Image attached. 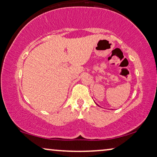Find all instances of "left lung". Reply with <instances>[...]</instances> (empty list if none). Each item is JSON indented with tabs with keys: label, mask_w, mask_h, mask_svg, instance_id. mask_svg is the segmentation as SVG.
<instances>
[{
	"label": "left lung",
	"mask_w": 157,
	"mask_h": 157,
	"mask_svg": "<svg viewBox=\"0 0 157 157\" xmlns=\"http://www.w3.org/2000/svg\"><path fill=\"white\" fill-rule=\"evenodd\" d=\"M96 104H97V103H96ZM97 105H98V104H97Z\"/></svg>",
	"instance_id": "left-lung-1"
}]
</instances>
